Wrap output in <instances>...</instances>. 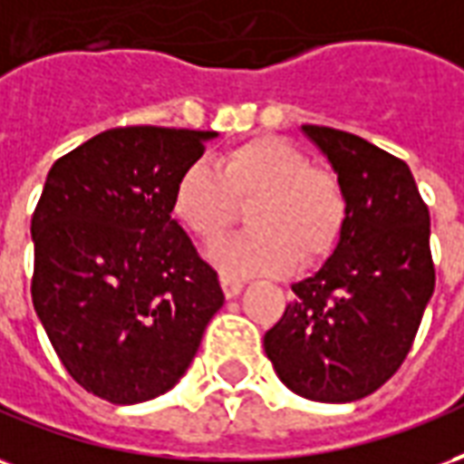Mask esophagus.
I'll return each instance as SVG.
<instances>
[{
  "label": "esophagus",
  "mask_w": 464,
  "mask_h": 464,
  "mask_svg": "<svg viewBox=\"0 0 464 464\" xmlns=\"http://www.w3.org/2000/svg\"><path fill=\"white\" fill-rule=\"evenodd\" d=\"M219 284H222V292H225L227 299H235L237 294L245 289V282L237 279V276H229V274H222V276H219Z\"/></svg>",
  "instance_id": "34e87169"
}]
</instances>
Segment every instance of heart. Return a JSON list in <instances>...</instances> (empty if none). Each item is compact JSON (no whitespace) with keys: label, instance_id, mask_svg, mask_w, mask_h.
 <instances>
[{"label":"heart","instance_id":"obj_1","mask_svg":"<svg viewBox=\"0 0 464 464\" xmlns=\"http://www.w3.org/2000/svg\"><path fill=\"white\" fill-rule=\"evenodd\" d=\"M246 208L249 232L222 239L209 259L225 274H284L296 262L314 265L334 252L346 227L341 182L311 168L309 158L284 138H255L209 165L190 162L172 190V215L202 242H215Z\"/></svg>","mask_w":464,"mask_h":464}]
</instances>
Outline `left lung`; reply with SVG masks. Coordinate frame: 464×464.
<instances>
[{"label":"left lung","instance_id":"1","mask_svg":"<svg viewBox=\"0 0 464 464\" xmlns=\"http://www.w3.org/2000/svg\"><path fill=\"white\" fill-rule=\"evenodd\" d=\"M302 133L346 195L339 245L296 294L265 353L289 391L319 403L366 398L401 368L435 289L430 212L411 168L363 138L321 125Z\"/></svg>","mask_w":464,"mask_h":464}]
</instances>
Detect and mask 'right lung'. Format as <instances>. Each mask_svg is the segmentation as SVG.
<instances>
[{"mask_svg": "<svg viewBox=\"0 0 464 464\" xmlns=\"http://www.w3.org/2000/svg\"><path fill=\"white\" fill-rule=\"evenodd\" d=\"M218 135L113 128L46 175L32 218L34 311L71 378L108 403L168 393L225 304L172 219L175 182Z\"/></svg>", "mask_w": 464, "mask_h": 464, "instance_id": "add662e5", "label": "right lung"}]
</instances>
